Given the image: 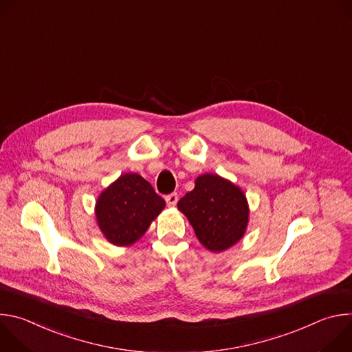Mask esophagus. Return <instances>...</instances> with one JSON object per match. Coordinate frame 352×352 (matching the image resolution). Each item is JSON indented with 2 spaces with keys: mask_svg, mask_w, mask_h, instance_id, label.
I'll list each match as a JSON object with an SVG mask.
<instances>
[{
  "mask_svg": "<svg viewBox=\"0 0 352 352\" xmlns=\"http://www.w3.org/2000/svg\"><path fill=\"white\" fill-rule=\"evenodd\" d=\"M166 202H167L168 206H175L177 202H178V193L173 192V193L166 195Z\"/></svg>",
  "mask_w": 352,
  "mask_h": 352,
  "instance_id": "34e87169",
  "label": "esophagus"
}]
</instances>
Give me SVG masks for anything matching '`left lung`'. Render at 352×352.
I'll use <instances>...</instances> for the list:
<instances>
[{
  "instance_id": "obj_1",
  "label": "left lung",
  "mask_w": 352,
  "mask_h": 352,
  "mask_svg": "<svg viewBox=\"0 0 352 352\" xmlns=\"http://www.w3.org/2000/svg\"><path fill=\"white\" fill-rule=\"evenodd\" d=\"M178 209L188 217L197 239L213 252L238 242L248 224L243 192L216 174L200 175L195 188L179 199Z\"/></svg>"
}]
</instances>
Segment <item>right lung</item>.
<instances>
[{
  "label": "right lung",
  "mask_w": 352,
  "mask_h": 352,
  "mask_svg": "<svg viewBox=\"0 0 352 352\" xmlns=\"http://www.w3.org/2000/svg\"><path fill=\"white\" fill-rule=\"evenodd\" d=\"M164 206V199L144 178L124 174L100 195L96 204L97 224L111 243L132 245Z\"/></svg>",
  "instance_id": "add662e5"
}]
</instances>
